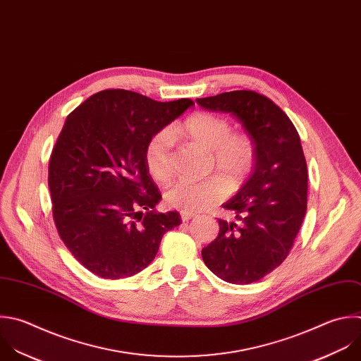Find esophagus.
I'll list each match as a JSON object with an SVG mask.
<instances>
[{
  "instance_id": "34e87169",
  "label": "esophagus",
  "mask_w": 361,
  "mask_h": 361,
  "mask_svg": "<svg viewBox=\"0 0 361 361\" xmlns=\"http://www.w3.org/2000/svg\"><path fill=\"white\" fill-rule=\"evenodd\" d=\"M195 214H190V212H181V219L185 222V221H190L191 218H194Z\"/></svg>"
}]
</instances>
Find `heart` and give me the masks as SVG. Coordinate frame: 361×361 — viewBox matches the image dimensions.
<instances>
[{"label": "heart", "instance_id": "obj_1", "mask_svg": "<svg viewBox=\"0 0 361 361\" xmlns=\"http://www.w3.org/2000/svg\"><path fill=\"white\" fill-rule=\"evenodd\" d=\"M181 136L209 152V167L219 173L231 187L241 185L254 171L257 149L254 140L245 133H233L229 120L208 111L188 116L174 129ZM174 139L170 130L154 133L145 147V164L157 183H167L174 173ZM226 185L221 177L202 181L180 180L166 191V202L181 212L204 211L222 201Z\"/></svg>", "mask_w": 361, "mask_h": 361}]
</instances>
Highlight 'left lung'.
Listing matches in <instances>:
<instances>
[{
    "label": "left lung",
    "instance_id": "1",
    "mask_svg": "<svg viewBox=\"0 0 361 361\" xmlns=\"http://www.w3.org/2000/svg\"><path fill=\"white\" fill-rule=\"evenodd\" d=\"M195 102L204 109L233 114L255 143L251 178L224 204L238 221L219 218L218 236L201 251L204 264L219 279L248 285L286 259L300 229L307 202L300 137L288 114L254 90H232Z\"/></svg>",
    "mask_w": 361,
    "mask_h": 361
}]
</instances>
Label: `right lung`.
<instances>
[{"instance_id": "right-lung-1", "label": "right lung", "mask_w": 361, "mask_h": 361, "mask_svg": "<svg viewBox=\"0 0 361 361\" xmlns=\"http://www.w3.org/2000/svg\"><path fill=\"white\" fill-rule=\"evenodd\" d=\"M191 104L106 89L66 117L48 166L52 216L69 252L92 274H139L156 258L163 235L181 224L177 211H153L161 192L145 147Z\"/></svg>"}]
</instances>
